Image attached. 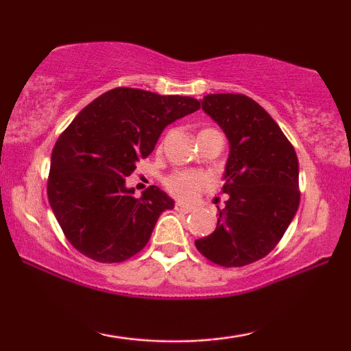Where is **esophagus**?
I'll use <instances>...</instances> for the list:
<instances>
[{
    "label": "esophagus",
    "instance_id": "obj_1",
    "mask_svg": "<svg viewBox=\"0 0 351 351\" xmlns=\"http://www.w3.org/2000/svg\"><path fill=\"white\" fill-rule=\"evenodd\" d=\"M176 210H179V213H184V214H189V213H191V208H190V206L182 203V201H177Z\"/></svg>",
    "mask_w": 351,
    "mask_h": 351
}]
</instances>
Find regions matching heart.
I'll list each match as a JSON object with an SVG mask.
<instances>
[{"label": "heart", "mask_w": 351, "mask_h": 351, "mask_svg": "<svg viewBox=\"0 0 351 351\" xmlns=\"http://www.w3.org/2000/svg\"><path fill=\"white\" fill-rule=\"evenodd\" d=\"M217 132L215 129H203L199 131V136H204V134ZM206 184V179L201 174H196V172H189V171H177L172 172L169 177H166L165 185L166 189L171 191L172 195L177 196V198L182 199H191L193 196L198 193V190L203 189Z\"/></svg>", "instance_id": "1"}]
</instances>
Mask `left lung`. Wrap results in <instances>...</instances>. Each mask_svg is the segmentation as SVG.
I'll use <instances>...</instances> for the list:
<instances>
[{"label":"left lung","mask_w":351,"mask_h":351,"mask_svg":"<svg viewBox=\"0 0 351 351\" xmlns=\"http://www.w3.org/2000/svg\"><path fill=\"white\" fill-rule=\"evenodd\" d=\"M230 142L217 227L196 239L220 267H244L268 256L299 209V161L275 119L244 94H209L201 100Z\"/></svg>","instance_id":"left-lung-1"}]
</instances>
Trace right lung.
<instances>
[{
    "label": "right lung",
    "instance_id": "right-lung-1",
    "mask_svg": "<svg viewBox=\"0 0 351 351\" xmlns=\"http://www.w3.org/2000/svg\"><path fill=\"white\" fill-rule=\"evenodd\" d=\"M199 107L193 97L114 88L76 114L57 138L47 177L52 213L76 251L118 263L145 247L174 201L155 185L136 198L126 177L153 152L167 124Z\"/></svg>",
    "mask_w": 351,
    "mask_h": 351
}]
</instances>
